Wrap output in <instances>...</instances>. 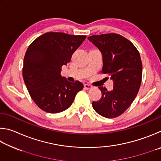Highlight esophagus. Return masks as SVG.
<instances>
[{"label":"esophagus","mask_w":161,"mask_h":161,"mask_svg":"<svg viewBox=\"0 0 161 161\" xmlns=\"http://www.w3.org/2000/svg\"><path fill=\"white\" fill-rule=\"evenodd\" d=\"M84 88H85L86 90H89L92 88V86L91 85H90V84H85L84 85Z\"/></svg>","instance_id":"34e87169"}]
</instances>
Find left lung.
<instances>
[{
  "instance_id": "left-lung-1",
  "label": "left lung",
  "mask_w": 161,
  "mask_h": 161,
  "mask_svg": "<svg viewBox=\"0 0 161 161\" xmlns=\"http://www.w3.org/2000/svg\"><path fill=\"white\" fill-rule=\"evenodd\" d=\"M103 55L102 72L113 80V90L99 87L100 100L92 102L95 111L106 118L124 113L133 103L139 91L142 78V62L139 51L127 39L115 33L88 37Z\"/></svg>"
}]
</instances>
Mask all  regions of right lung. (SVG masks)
<instances>
[{
  "label": "right lung",
  "instance_id": "add662e5",
  "mask_svg": "<svg viewBox=\"0 0 161 161\" xmlns=\"http://www.w3.org/2000/svg\"><path fill=\"white\" fill-rule=\"evenodd\" d=\"M85 35L47 32L32 42L24 57L22 76L34 102L48 113H58L72 105L83 83H70L61 75Z\"/></svg>",
  "mask_w": 161,
  "mask_h": 161
}]
</instances>
